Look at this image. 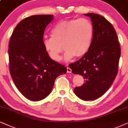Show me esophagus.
<instances>
[{
    "instance_id": "obj_1",
    "label": "esophagus",
    "mask_w": 128,
    "mask_h": 128,
    "mask_svg": "<svg viewBox=\"0 0 128 128\" xmlns=\"http://www.w3.org/2000/svg\"><path fill=\"white\" fill-rule=\"evenodd\" d=\"M71 69L70 68V67H67V72H68V73H71Z\"/></svg>"
}]
</instances>
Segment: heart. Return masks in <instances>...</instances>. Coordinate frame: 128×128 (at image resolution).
Returning <instances> with one entry per match:
<instances>
[{
  "instance_id": "obj_1",
  "label": "heart",
  "mask_w": 128,
  "mask_h": 128,
  "mask_svg": "<svg viewBox=\"0 0 128 128\" xmlns=\"http://www.w3.org/2000/svg\"><path fill=\"white\" fill-rule=\"evenodd\" d=\"M94 34V26L88 18L64 20L52 30L51 38H44L43 46L53 60H60L63 49L66 50L64 59L69 60L74 56L81 57L86 54L91 47Z\"/></svg>"
}]
</instances>
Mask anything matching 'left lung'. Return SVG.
Returning a JSON list of instances; mask_svg holds the SVG:
<instances>
[{
	"label": "left lung",
	"mask_w": 128,
	"mask_h": 128,
	"mask_svg": "<svg viewBox=\"0 0 128 128\" xmlns=\"http://www.w3.org/2000/svg\"><path fill=\"white\" fill-rule=\"evenodd\" d=\"M94 28L90 50L79 60L69 64L73 74L84 76L82 86L74 88L78 97L92 101L104 94L111 86L118 71L120 47L117 34L110 22L95 13H86Z\"/></svg>",
	"instance_id": "left-lung-1"
}]
</instances>
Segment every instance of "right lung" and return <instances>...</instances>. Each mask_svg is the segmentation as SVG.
<instances>
[{"instance_id":"1","label":"right lung","mask_w":128,"mask_h":128,"mask_svg":"<svg viewBox=\"0 0 128 128\" xmlns=\"http://www.w3.org/2000/svg\"><path fill=\"white\" fill-rule=\"evenodd\" d=\"M53 15H33L18 24L8 43L9 71L15 86L26 98L37 101L51 92L57 76L67 68L49 57L43 36Z\"/></svg>"}]
</instances>
